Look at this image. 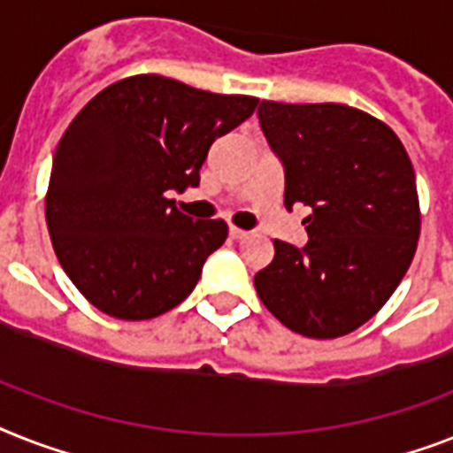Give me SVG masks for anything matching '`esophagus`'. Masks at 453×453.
Here are the masks:
<instances>
[{
  "label": "esophagus",
  "mask_w": 453,
  "mask_h": 453,
  "mask_svg": "<svg viewBox=\"0 0 453 453\" xmlns=\"http://www.w3.org/2000/svg\"><path fill=\"white\" fill-rule=\"evenodd\" d=\"M246 230H239V227H230V237L233 239H244L246 237Z\"/></svg>",
  "instance_id": "1"
}]
</instances>
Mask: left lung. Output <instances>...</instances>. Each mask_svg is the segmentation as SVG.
I'll return each instance as SVG.
<instances>
[{
    "label": "left lung",
    "mask_w": 453,
    "mask_h": 453,
    "mask_svg": "<svg viewBox=\"0 0 453 453\" xmlns=\"http://www.w3.org/2000/svg\"><path fill=\"white\" fill-rule=\"evenodd\" d=\"M260 130L284 167V204L310 207L307 244L274 242L253 279L286 328L314 340L370 321L417 251V176L405 146L381 120L347 104L260 102Z\"/></svg>",
    "instance_id": "8db88e82"
}]
</instances>
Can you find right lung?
I'll use <instances>...</instances> for the list:
<instances>
[{"label": "right lung", "instance_id": "obj_1", "mask_svg": "<svg viewBox=\"0 0 453 453\" xmlns=\"http://www.w3.org/2000/svg\"><path fill=\"white\" fill-rule=\"evenodd\" d=\"M256 106L149 73L104 88L72 120L55 149L46 223L62 270L99 311L143 321L193 293L227 226L193 220L169 195L200 186L209 146Z\"/></svg>", "mask_w": 453, "mask_h": 453}]
</instances>
